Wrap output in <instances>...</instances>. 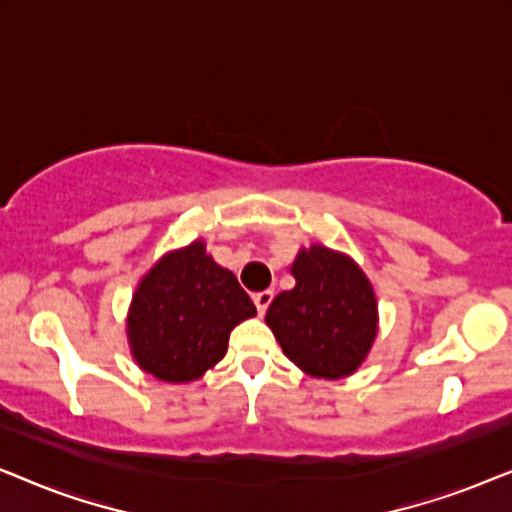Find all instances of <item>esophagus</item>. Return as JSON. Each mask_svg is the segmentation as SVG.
<instances>
[{
  "instance_id": "34e87169",
  "label": "esophagus",
  "mask_w": 512,
  "mask_h": 512,
  "mask_svg": "<svg viewBox=\"0 0 512 512\" xmlns=\"http://www.w3.org/2000/svg\"><path fill=\"white\" fill-rule=\"evenodd\" d=\"M272 298H275V293H272V291H261V293H256V296H254V303H256V310H258V314H265V310H268V305L272 303Z\"/></svg>"
}]
</instances>
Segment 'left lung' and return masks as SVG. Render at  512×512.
Listing matches in <instances>:
<instances>
[{
  "label": "left lung",
  "mask_w": 512,
  "mask_h": 512,
  "mask_svg": "<svg viewBox=\"0 0 512 512\" xmlns=\"http://www.w3.org/2000/svg\"><path fill=\"white\" fill-rule=\"evenodd\" d=\"M296 286L265 312L289 361L312 377L342 380L368 359L377 338V296L352 256L312 244L291 263Z\"/></svg>",
  "instance_id": "obj_1"
}]
</instances>
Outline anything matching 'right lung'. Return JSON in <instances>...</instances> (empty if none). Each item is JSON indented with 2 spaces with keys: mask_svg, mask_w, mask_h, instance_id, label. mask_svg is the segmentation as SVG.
<instances>
[{
  "mask_svg": "<svg viewBox=\"0 0 512 512\" xmlns=\"http://www.w3.org/2000/svg\"><path fill=\"white\" fill-rule=\"evenodd\" d=\"M256 307L205 240L167 251L139 279L128 310V345L144 373L170 384L200 380L228 352L230 331Z\"/></svg>",
  "mask_w": 512,
  "mask_h": 512,
  "instance_id": "1",
  "label": "right lung"
}]
</instances>
